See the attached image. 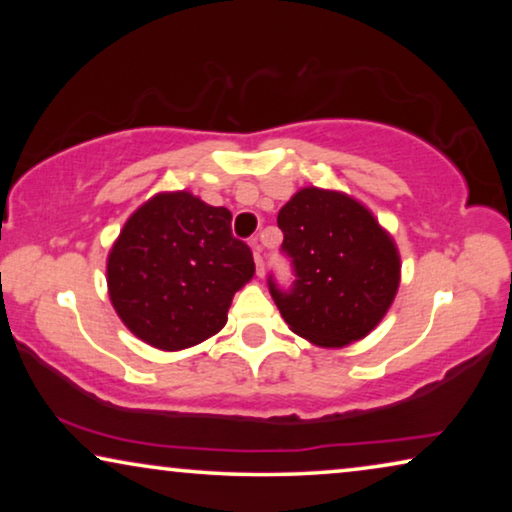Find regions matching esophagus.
<instances>
[{
  "instance_id": "34e87169",
  "label": "esophagus",
  "mask_w": 512,
  "mask_h": 512,
  "mask_svg": "<svg viewBox=\"0 0 512 512\" xmlns=\"http://www.w3.org/2000/svg\"><path fill=\"white\" fill-rule=\"evenodd\" d=\"M251 249H254V263H256V275L263 277V256H261V247H258V237L251 240Z\"/></svg>"
}]
</instances>
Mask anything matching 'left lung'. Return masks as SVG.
I'll return each instance as SVG.
<instances>
[{
  "mask_svg": "<svg viewBox=\"0 0 512 512\" xmlns=\"http://www.w3.org/2000/svg\"><path fill=\"white\" fill-rule=\"evenodd\" d=\"M277 226L298 279L291 291L270 279V293L291 331L328 349L366 338L401 284L394 237L363 202L317 186L293 193Z\"/></svg>",
  "mask_w": 512,
  "mask_h": 512,
  "instance_id": "obj_1",
  "label": "left lung"
}]
</instances>
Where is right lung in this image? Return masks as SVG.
I'll return each mask as SVG.
<instances>
[{"mask_svg":"<svg viewBox=\"0 0 512 512\" xmlns=\"http://www.w3.org/2000/svg\"><path fill=\"white\" fill-rule=\"evenodd\" d=\"M233 214L191 191L156 193L121 228L107 256V289L128 331L179 352L226 326L254 256L230 233Z\"/></svg>","mask_w":512,"mask_h":512,"instance_id":"right-lung-1","label":"right lung"}]
</instances>
